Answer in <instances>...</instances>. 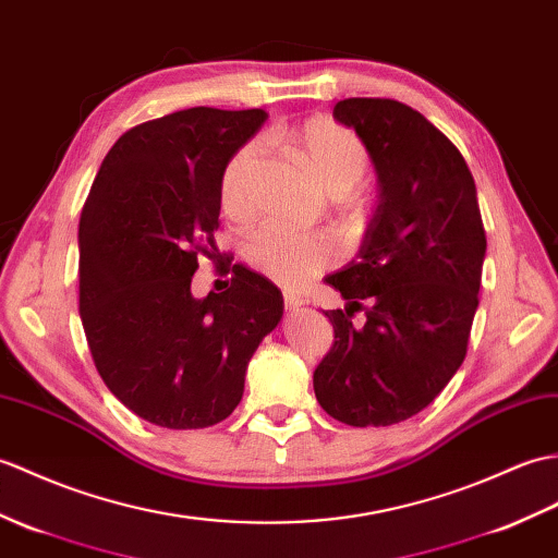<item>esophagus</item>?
<instances>
[{
  "instance_id": "1",
  "label": "esophagus",
  "mask_w": 558,
  "mask_h": 558,
  "mask_svg": "<svg viewBox=\"0 0 558 558\" xmlns=\"http://www.w3.org/2000/svg\"><path fill=\"white\" fill-rule=\"evenodd\" d=\"M284 306H288L290 311H294V308H300V306H304V300L300 294H292V292H284Z\"/></svg>"
}]
</instances>
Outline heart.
I'll list each match as a JSON object with an SVG mask.
<instances>
[{
    "mask_svg": "<svg viewBox=\"0 0 558 558\" xmlns=\"http://www.w3.org/2000/svg\"><path fill=\"white\" fill-rule=\"evenodd\" d=\"M290 142L318 187L335 199L352 192L366 173V147L352 131L330 119H308L294 128ZM258 157H262V145L247 142L226 166L220 178V206L230 218L242 220L252 214V185ZM244 256L274 282L296 290L332 264V247L323 238L296 235L290 230L266 226L244 244Z\"/></svg>",
    "mask_w": 558,
    "mask_h": 558,
    "instance_id": "b5f03b06",
    "label": "heart"
}]
</instances>
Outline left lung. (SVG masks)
Here are the masks:
<instances>
[{
    "label": "left lung",
    "instance_id": "left-lung-1",
    "mask_svg": "<svg viewBox=\"0 0 558 558\" xmlns=\"http://www.w3.org/2000/svg\"><path fill=\"white\" fill-rule=\"evenodd\" d=\"M332 116L366 145L378 202L356 256L326 278L347 306L326 311L335 342L314 392L335 421L380 427L416 416L463 364L487 240L469 166L423 113L352 97Z\"/></svg>",
    "mask_w": 558,
    "mask_h": 558
}]
</instances>
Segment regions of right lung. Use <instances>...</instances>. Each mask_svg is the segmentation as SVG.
<instances>
[{"mask_svg":"<svg viewBox=\"0 0 558 558\" xmlns=\"http://www.w3.org/2000/svg\"><path fill=\"white\" fill-rule=\"evenodd\" d=\"M264 109L194 107L135 125L104 157L77 228L81 320L111 395L154 425L197 430L240 404L250 359L282 318V292L232 266L230 288L192 294L216 262L220 178Z\"/></svg>","mask_w":558,"mask_h":558,"instance_id":"obj_1","label":"right lung"}]
</instances>
